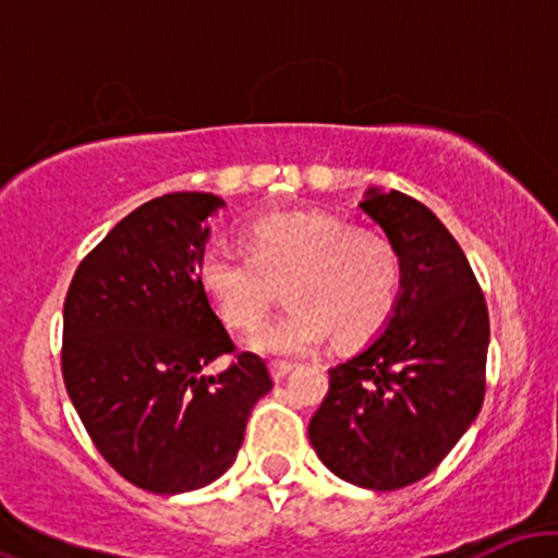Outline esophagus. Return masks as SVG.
I'll return each mask as SVG.
<instances>
[{
  "instance_id": "34e87169",
  "label": "esophagus",
  "mask_w": 558,
  "mask_h": 558,
  "mask_svg": "<svg viewBox=\"0 0 558 558\" xmlns=\"http://www.w3.org/2000/svg\"><path fill=\"white\" fill-rule=\"evenodd\" d=\"M296 367L293 362H272L270 364V373H272V380H283V377L291 373V369Z\"/></svg>"
}]
</instances>
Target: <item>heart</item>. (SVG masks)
<instances>
[{"label": "heart", "instance_id": "obj_1", "mask_svg": "<svg viewBox=\"0 0 558 558\" xmlns=\"http://www.w3.org/2000/svg\"><path fill=\"white\" fill-rule=\"evenodd\" d=\"M246 257L209 243L196 280L228 328L262 323L272 283L286 278L288 310L248 338L267 356H301L338 341L360 343L386 325L401 291V259L386 235L351 228L328 213H272L241 233Z\"/></svg>", "mask_w": 558, "mask_h": 558}]
</instances>
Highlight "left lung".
<instances>
[{
    "instance_id": "1",
    "label": "left lung",
    "mask_w": 558,
    "mask_h": 558,
    "mask_svg": "<svg viewBox=\"0 0 558 558\" xmlns=\"http://www.w3.org/2000/svg\"><path fill=\"white\" fill-rule=\"evenodd\" d=\"M360 209L399 252L401 291L373 341L328 369L310 444L345 483L399 490L430 475L480 414L488 306L462 246L425 204L367 189Z\"/></svg>"
}]
</instances>
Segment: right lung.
<instances>
[{
	"label": "right lung",
	"mask_w": 558,
	"mask_h": 558,
	"mask_svg": "<svg viewBox=\"0 0 558 558\" xmlns=\"http://www.w3.org/2000/svg\"><path fill=\"white\" fill-rule=\"evenodd\" d=\"M220 196L141 204L81 262L65 299L62 377L101 457L138 488L178 496L215 483L243 444L267 364L241 354L196 280Z\"/></svg>",
	"instance_id": "add662e5"
}]
</instances>
